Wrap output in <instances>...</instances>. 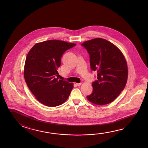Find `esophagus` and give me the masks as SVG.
<instances>
[{"label":"esophagus","mask_w":148,"mask_h":148,"mask_svg":"<svg viewBox=\"0 0 148 148\" xmlns=\"http://www.w3.org/2000/svg\"><path fill=\"white\" fill-rule=\"evenodd\" d=\"M81 85H82V83H81V82H80V83H76V85H77V86H80Z\"/></svg>","instance_id":"esophagus-1"}]
</instances>
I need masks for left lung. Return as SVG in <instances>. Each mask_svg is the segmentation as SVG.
Instances as JSON below:
<instances>
[{
  "label": "left lung",
  "mask_w": 148,
  "mask_h": 148,
  "mask_svg": "<svg viewBox=\"0 0 148 148\" xmlns=\"http://www.w3.org/2000/svg\"><path fill=\"white\" fill-rule=\"evenodd\" d=\"M82 45L89 54L91 69L97 73V80L92 82V93L87 98L98 105L110 103L126 85L128 69L125 57L116 46L105 39H92Z\"/></svg>",
  "instance_id": "left-lung-1"
}]
</instances>
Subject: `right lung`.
<instances>
[{
    "mask_svg": "<svg viewBox=\"0 0 148 148\" xmlns=\"http://www.w3.org/2000/svg\"><path fill=\"white\" fill-rule=\"evenodd\" d=\"M75 43L51 40L36 44L27 54L25 63V80L36 99L47 106L55 107L66 102L73 83L58 80L57 69L66 50Z\"/></svg>",
    "mask_w": 148,
    "mask_h": 148,
    "instance_id": "obj_1",
    "label": "right lung"
}]
</instances>
